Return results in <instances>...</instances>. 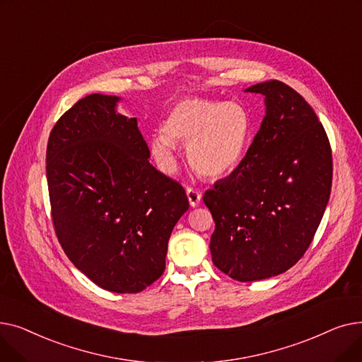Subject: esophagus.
<instances>
[{
  "instance_id": "esophagus-1",
  "label": "esophagus",
  "mask_w": 362,
  "mask_h": 362,
  "mask_svg": "<svg viewBox=\"0 0 362 362\" xmlns=\"http://www.w3.org/2000/svg\"><path fill=\"white\" fill-rule=\"evenodd\" d=\"M186 195H187V199H189V204H191V206H198L201 204L202 194L199 191H197V189L187 187L186 189Z\"/></svg>"
}]
</instances>
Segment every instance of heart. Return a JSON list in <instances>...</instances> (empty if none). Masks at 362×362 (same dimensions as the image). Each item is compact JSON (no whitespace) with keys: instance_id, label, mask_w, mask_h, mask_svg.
<instances>
[{"instance_id":"b5f03b06","label":"heart","mask_w":362,"mask_h":362,"mask_svg":"<svg viewBox=\"0 0 362 362\" xmlns=\"http://www.w3.org/2000/svg\"><path fill=\"white\" fill-rule=\"evenodd\" d=\"M254 127L248 110L233 101L187 97L168 111L163 132L149 139L158 165L176 168V145L186 146L187 160L198 175L220 179L235 171L251 148Z\"/></svg>"}]
</instances>
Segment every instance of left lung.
<instances>
[{
    "label": "left lung",
    "instance_id": "left-lung-1",
    "mask_svg": "<svg viewBox=\"0 0 362 362\" xmlns=\"http://www.w3.org/2000/svg\"><path fill=\"white\" fill-rule=\"evenodd\" d=\"M261 93L265 117L242 164L204 194L216 223L210 251L238 281L281 274L310 246L330 198L332 149L311 105L280 81Z\"/></svg>",
    "mask_w": 362,
    "mask_h": 362
}]
</instances>
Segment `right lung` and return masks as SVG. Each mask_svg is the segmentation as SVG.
Here are the masks:
<instances>
[{"instance_id":"1","label":"right lung","mask_w":362,"mask_h":362,"mask_svg":"<svg viewBox=\"0 0 362 362\" xmlns=\"http://www.w3.org/2000/svg\"><path fill=\"white\" fill-rule=\"evenodd\" d=\"M120 97L90 93L51 130L47 179L52 223L74 267L100 288L138 293L165 269L187 211L185 189L149 163L136 117Z\"/></svg>"}]
</instances>
